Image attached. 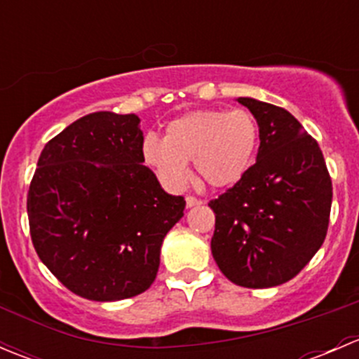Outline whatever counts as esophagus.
<instances>
[{
    "instance_id": "34e87169",
    "label": "esophagus",
    "mask_w": 359,
    "mask_h": 359,
    "mask_svg": "<svg viewBox=\"0 0 359 359\" xmlns=\"http://www.w3.org/2000/svg\"><path fill=\"white\" fill-rule=\"evenodd\" d=\"M201 200H198V198H194V196H187L186 198V205H187V208H193V206H198V205H201Z\"/></svg>"
}]
</instances>
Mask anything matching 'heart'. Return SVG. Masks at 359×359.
I'll return each mask as SVG.
<instances>
[{
    "label": "heart",
    "instance_id": "b5f03b06",
    "mask_svg": "<svg viewBox=\"0 0 359 359\" xmlns=\"http://www.w3.org/2000/svg\"><path fill=\"white\" fill-rule=\"evenodd\" d=\"M259 147V123L245 109H201L168 123L165 139L147 135L142 154L170 187L189 179L194 159L198 177L212 187H229L243 179Z\"/></svg>",
    "mask_w": 359,
    "mask_h": 359
}]
</instances>
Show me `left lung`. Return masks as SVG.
Listing matches in <instances>:
<instances>
[{
  "instance_id": "8db88e82",
  "label": "left lung",
  "mask_w": 359,
  "mask_h": 359,
  "mask_svg": "<svg viewBox=\"0 0 359 359\" xmlns=\"http://www.w3.org/2000/svg\"><path fill=\"white\" fill-rule=\"evenodd\" d=\"M238 102L259 123V154L243 179L208 203L212 255L234 285L278 287L323 245L332 179L318 142L290 112L250 97Z\"/></svg>"
}]
</instances>
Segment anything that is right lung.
Segmentation results:
<instances>
[{"instance_id": "add662e5", "label": "right lung", "mask_w": 359, "mask_h": 359, "mask_svg": "<svg viewBox=\"0 0 359 359\" xmlns=\"http://www.w3.org/2000/svg\"><path fill=\"white\" fill-rule=\"evenodd\" d=\"M139 116L100 111L53 137L27 193L31 240L72 293L97 302L153 285L166 233L186 201L144 166Z\"/></svg>"}]
</instances>
